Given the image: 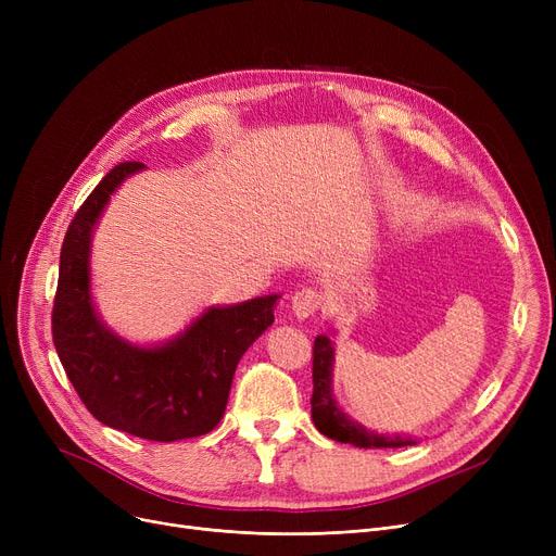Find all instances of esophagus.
<instances>
[{"label":"esophagus","instance_id":"esophagus-1","mask_svg":"<svg viewBox=\"0 0 556 556\" xmlns=\"http://www.w3.org/2000/svg\"><path fill=\"white\" fill-rule=\"evenodd\" d=\"M290 306H293V313L300 317V319H306L311 317L319 306H323V295H319V290L311 288V286H304L300 288L298 293L293 295V300H290Z\"/></svg>","mask_w":556,"mask_h":556}]
</instances>
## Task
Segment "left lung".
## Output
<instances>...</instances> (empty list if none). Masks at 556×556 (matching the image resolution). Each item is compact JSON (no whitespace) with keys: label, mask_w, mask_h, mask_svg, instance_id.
<instances>
[{"label":"left lung","mask_w":556,"mask_h":556,"mask_svg":"<svg viewBox=\"0 0 556 556\" xmlns=\"http://www.w3.org/2000/svg\"><path fill=\"white\" fill-rule=\"evenodd\" d=\"M331 367H333V344L327 336H317L313 344V396L311 417L315 428L327 434L329 440L354 444L358 448H401L413 446V440L403 437L376 434L349 419L331 396Z\"/></svg>","instance_id":"obj_1"}]
</instances>
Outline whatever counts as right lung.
<instances>
[{
	"label": "right lung",
	"mask_w": 556,
	"mask_h": 556,
	"mask_svg": "<svg viewBox=\"0 0 556 556\" xmlns=\"http://www.w3.org/2000/svg\"><path fill=\"white\" fill-rule=\"evenodd\" d=\"M141 168V162L116 164L70 223L51 333L58 358L92 417L141 440L175 442L218 426L233 371L248 346L275 323L279 295L210 308L164 346L141 349L110 333L90 300V237L114 189Z\"/></svg>",
	"instance_id": "obj_1"
}]
</instances>
